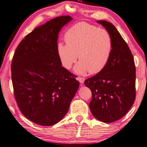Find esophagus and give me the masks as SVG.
Masks as SVG:
<instances>
[{"label":"esophagus","mask_w":147,"mask_h":147,"mask_svg":"<svg viewBox=\"0 0 147 147\" xmlns=\"http://www.w3.org/2000/svg\"><path fill=\"white\" fill-rule=\"evenodd\" d=\"M78 81H79V83H81V84H83L84 83V80H85V79H84V78H81V77H78Z\"/></svg>","instance_id":"34e87169"}]
</instances>
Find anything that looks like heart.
<instances>
[{"mask_svg":"<svg viewBox=\"0 0 147 147\" xmlns=\"http://www.w3.org/2000/svg\"><path fill=\"white\" fill-rule=\"evenodd\" d=\"M66 45L59 43L57 51L61 63L69 69L74 68L78 74L99 73L107 66L112 50V40L107 30L86 22H79L67 31L64 35Z\"/></svg>","mask_w":147,"mask_h":147,"instance_id":"obj_1","label":"heart"}]
</instances>
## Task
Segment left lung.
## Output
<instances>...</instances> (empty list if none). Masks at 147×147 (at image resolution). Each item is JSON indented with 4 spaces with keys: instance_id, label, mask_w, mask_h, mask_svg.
<instances>
[{
    "instance_id": "left-lung-1",
    "label": "left lung",
    "mask_w": 147,
    "mask_h": 147,
    "mask_svg": "<svg viewBox=\"0 0 147 147\" xmlns=\"http://www.w3.org/2000/svg\"><path fill=\"white\" fill-rule=\"evenodd\" d=\"M105 28L112 40V50L107 66L84 81L92 91L89 107L99 121L112 123L122 118L136 98V67L132 52L114 25L97 21Z\"/></svg>"
}]
</instances>
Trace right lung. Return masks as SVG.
<instances>
[{"label": "right lung", "mask_w": 147, "mask_h": 147, "mask_svg": "<svg viewBox=\"0 0 147 147\" xmlns=\"http://www.w3.org/2000/svg\"><path fill=\"white\" fill-rule=\"evenodd\" d=\"M71 19L58 17L36 28L21 40L12 59L18 107L39 125L51 126L63 119L79 88L76 76L62 66L57 51L59 33Z\"/></svg>", "instance_id": "add662e5"}]
</instances>
